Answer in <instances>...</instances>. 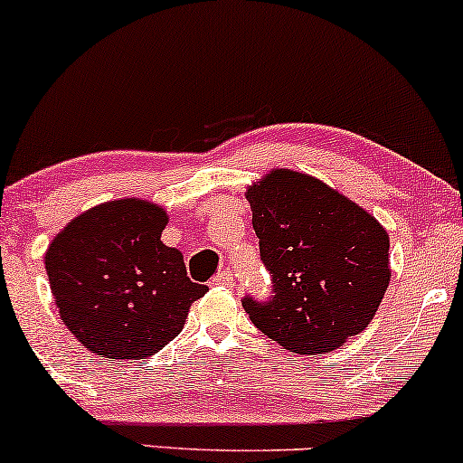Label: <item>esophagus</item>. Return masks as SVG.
Wrapping results in <instances>:
<instances>
[{
	"label": "esophagus",
	"instance_id": "1",
	"mask_svg": "<svg viewBox=\"0 0 463 463\" xmlns=\"http://www.w3.org/2000/svg\"><path fill=\"white\" fill-rule=\"evenodd\" d=\"M213 285L217 287H232V269L226 268L220 274L213 276Z\"/></svg>",
	"mask_w": 463,
	"mask_h": 463
}]
</instances>
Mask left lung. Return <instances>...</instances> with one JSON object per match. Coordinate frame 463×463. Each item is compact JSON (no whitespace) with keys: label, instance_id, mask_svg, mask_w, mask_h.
Here are the masks:
<instances>
[{"label":"left lung","instance_id":"obj_1","mask_svg":"<svg viewBox=\"0 0 463 463\" xmlns=\"http://www.w3.org/2000/svg\"><path fill=\"white\" fill-rule=\"evenodd\" d=\"M272 296H243L259 331L291 353H331L368 326L390 285V237L342 194L276 169L248 189Z\"/></svg>","mask_w":463,"mask_h":463}]
</instances>
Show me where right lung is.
Segmentation results:
<instances>
[{"label":"right lung","instance_id":"add662e5","mask_svg":"<svg viewBox=\"0 0 463 463\" xmlns=\"http://www.w3.org/2000/svg\"><path fill=\"white\" fill-rule=\"evenodd\" d=\"M167 213L143 200L95 206L56 235L45 269L69 331L106 359H143L183 331L191 283L183 254L161 241Z\"/></svg>","mask_w":463,"mask_h":463}]
</instances>
